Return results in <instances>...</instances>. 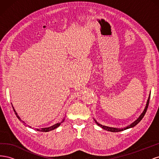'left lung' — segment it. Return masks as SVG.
<instances>
[{"instance_id":"1","label":"left lung","mask_w":159,"mask_h":159,"mask_svg":"<svg viewBox=\"0 0 159 159\" xmlns=\"http://www.w3.org/2000/svg\"><path fill=\"white\" fill-rule=\"evenodd\" d=\"M150 97H151V91H150V93H149V96L148 98V99H147V104H146V106L145 107V109H144L143 113L140 115V116H139L135 121H134V122H133L131 124H130L129 125L125 127H123V128H116V127H107V126H105V125H102L99 124L96 120L94 119V121L95 122L97 123V125L98 126H99L100 127H102L103 129L104 130H106V131H110V132H120V131H125V130L126 129H130V128H133L134 127V126H136L140 122L142 119L143 118V117L145 116V115L147 112V108H148V103H149V100H150Z\"/></svg>"}]
</instances>
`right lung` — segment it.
Wrapping results in <instances>:
<instances>
[{
	"label": "right lung",
	"instance_id": "right-lung-1",
	"mask_svg": "<svg viewBox=\"0 0 159 159\" xmlns=\"http://www.w3.org/2000/svg\"><path fill=\"white\" fill-rule=\"evenodd\" d=\"M11 104H12V103H11ZM12 108H13V109H14V112H15V114H16V117H18V119L19 120H20V121H22L24 123L26 124V123H25V122H24V121H22V120L20 119V117L18 116L17 113H16V111H15V109H14V108L13 106H12ZM64 119H65V117H64L63 119H62V121H61L60 123H57L54 125H52V126H51V127H46V128H42V129H36V131H42V132H48V131H52V130H54V129H55L58 127L60 125H61V123L64 122ZM28 127L32 128V127H30V126H29V125H28Z\"/></svg>",
	"mask_w": 159,
	"mask_h": 159
}]
</instances>
